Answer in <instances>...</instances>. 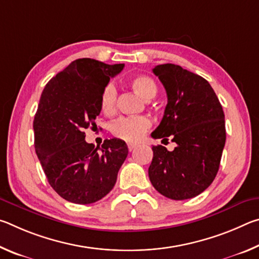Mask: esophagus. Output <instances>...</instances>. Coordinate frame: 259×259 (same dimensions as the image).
<instances>
[{
	"mask_svg": "<svg viewBox=\"0 0 259 259\" xmlns=\"http://www.w3.org/2000/svg\"><path fill=\"white\" fill-rule=\"evenodd\" d=\"M138 145H137V144H134V143H129L128 144V150L131 152V151H134L135 150V148L136 147H137Z\"/></svg>",
	"mask_w": 259,
	"mask_h": 259,
	"instance_id": "obj_1",
	"label": "esophagus"
}]
</instances>
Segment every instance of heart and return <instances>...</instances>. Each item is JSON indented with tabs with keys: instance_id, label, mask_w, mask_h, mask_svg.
Segmentation results:
<instances>
[{
	"instance_id": "b5f03b06",
	"label": "heart",
	"mask_w": 259,
	"mask_h": 259,
	"mask_svg": "<svg viewBox=\"0 0 259 259\" xmlns=\"http://www.w3.org/2000/svg\"><path fill=\"white\" fill-rule=\"evenodd\" d=\"M129 84L136 94L143 99H152L156 95V84L151 77L139 75L130 80ZM116 89L112 83L104 88L100 96V107L105 114H112L115 111ZM151 121L146 116H126L114 122L112 133L117 138L125 142H137L150 129Z\"/></svg>"
}]
</instances>
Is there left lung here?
I'll list each match as a JSON object with an SVG mask.
<instances>
[{
	"label": "left lung",
	"instance_id": "obj_1",
	"mask_svg": "<svg viewBox=\"0 0 259 259\" xmlns=\"http://www.w3.org/2000/svg\"><path fill=\"white\" fill-rule=\"evenodd\" d=\"M159 77L168 97L154 139L176 143L174 151L153 146L148 168L152 185L172 200L199 195L210 186L218 172L225 146L224 112L211 85L202 76L175 64L157 65Z\"/></svg>",
	"mask_w": 259,
	"mask_h": 259
}]
</instances>
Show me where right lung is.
Here are the masks:
<instances>
[{
    "label": "right lung",
    "mask_w": 259,
    "mask_h": 259,
    "mask_svg": "<svg viewBox=\"0 0 259 259\" xmlns=\"http://www.w3.org/2000/svg\"><path fill=\"white\" fill-rule=\"evenodd\" d=\"M123 67L76 59L42 91L33 122L35 152L51 187L69 202L89 204L107 195L128 155L123 140L106 139L95 147L83 131L96 126L103 89Z\"/></svg>",
    "instance_id": "obj_1"
}]
</instances>
